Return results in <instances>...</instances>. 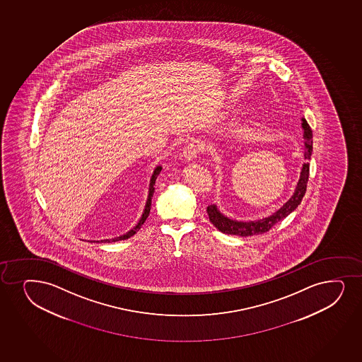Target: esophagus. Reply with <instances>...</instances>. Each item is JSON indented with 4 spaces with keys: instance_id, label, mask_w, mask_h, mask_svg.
Returning a JSON list of instances; mask_svg holds the SVG:
<instances>
[{
    "instance_id": "1",
    "label": "esophagus",
    "mask_w": 362,
    "mask_h": 362,
    "mask_svg": "<svg viewBox=\"0 0 362 362\" xmlns=\"http://www.w3.org/2000/svg\"><path fill=\"white\" fill-rule=\"evenodd\" d=\"M199 145H198L197 142H189V144L185 147V150H183V158L188 160V162H191L193 159L197 158V156L199 153Z\"/></svg>"
}]
</instances>
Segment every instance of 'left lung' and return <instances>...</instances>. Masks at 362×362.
I'll list each match as a JSON object with an SVG mask.
<instances>
[{
    "label": "left lung",
    "instance_id": "obj_1",
    "mask_svg": "<svg viewBox=\"0 0 362 362\" xmlns=\"http://www.w3.org/2000/svg\"><path fill=\"white\" fill-rule=\"evenodd\" d=\"M302 128L304 129V139H305V151H304V159L307 162L304 163L302 171H300V177H299L297 187H296L293 196L284 204L278 211L274 212L272 216L266 217L262 220L249 221V222H241V221L232 220L221 214L220 210L217 209L216 205H210L206 209L209 220L212 225L215 226L220 232L226 234H232V235H239V237H251V235H257L269 230L273 226L276 225L278 222L284 220L285 217L288 216L298 206L302 199H303L305 191H307L308 177H309V163L313 151V132L310 127L308 124L305 119H302Z\"/></svg>",
    "mask_w": 362,
    "mask_h": 362
}]
</instances>
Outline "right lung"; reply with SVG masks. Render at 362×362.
<instances>
[{
    "label": "right lung",
    "mask_w": 362,
    "mask_h": 362,
    "mask_svg": "<svg viewBox=\"0 0 362 362\" xmlns=\"http://www.w3.org/2000/svg\"><path fill=\"white\" fill-rule=\"evenodd\" d=\"M160 171H162V166H157V168L154 169L153 175H152V177H151L150 191H148V198H147V202H146L145 210H144L141 218H140V221L137 222V225L135 226L133 229H130L129 232L123 234V235L112 238V239H105V240L100 241H103V243H115V241L125 240V239H128V238L133 237L134 234H135L139 229L141 228V226L144 225V222H145L146 218H147L148 215H150L151 204H152V197H153L154 193V183H156L157 176H158ZM96 243H99V241H96Z\"/></svg>",
    "instance_id": "1"
}]
</instances>
